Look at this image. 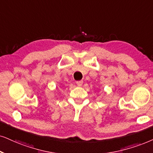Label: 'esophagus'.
<instances>
[{"label":"esophagus","instance_id":"1","mask_svg":"<svg viewBox=\"0 0 153 153\" xmlns=\"http://www.w3.org/2000/svg\"><path fill=\"white\" fill-rule=\"evenodd\" d=\"M77 85H78V86H82V84H83V81L82 80H79V81H77L76 82Z\"/></svg>","mask_w":153,"mask_h":153}]
</instances>
